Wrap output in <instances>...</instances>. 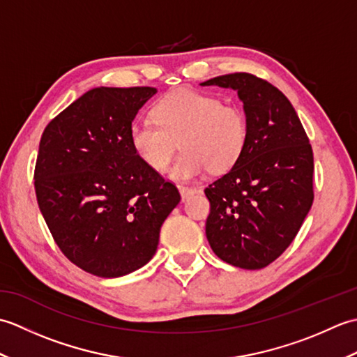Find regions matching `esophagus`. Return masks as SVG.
I'll return each mask as SVG.
<instances>
[{
	"mask_svg": "<svg viewBox=\"0 0 357 357\" xmlns=\"http://www.w3.org/2000/svg\"><path fill=\"white\" fill-rule=\"evenodd\" d=\"M178 188H179V193H181V198H183V201L188 199L190 196H193V195L199 192L196 187H188V185H179Z\"/></svg>",
	"mask_w": 357,
	"mask_h": 357,
	"instance_id": "34e87169",
	"label": "esophagus"
}]
</instances>
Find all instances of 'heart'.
Here are the masks:
<instances>
[{
  "label": "heart",
  "instance_id": "1",
  "mask_svg": "<svg viewBox=\"0 0 357 357\" xmlns=\"http://www.w3.org/2000/svg\"><path fill=\"white\" fill-rule=\"evenodd\" d=\"M155 124L136 123L130 144L144 162L164 170L174 151L184 150L170 167L174 179H192L208 169L230 170L247 146L248 123L238 105L198 90H176L162 96L151 109Z\"/></svg>",
  "mask_w": 357,
  "mask_h": 357
}]
</instances>
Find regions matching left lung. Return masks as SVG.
<instances>
[{
  "label": "left lung",
  "mask_w": 357,
  "mask_h": 357,
  "mask_svg": "<svg viewBox=\"0 0 357 357\" xmlns=\"http://www.w3.org/2000/svg\"><path fill=\"white\" fill-rule=\"evenodd\" d=\"M201 86L236 90L248 123L239 161L204 190L208 244L224 262L259 270L285 252L312 208L313 150L291 102L268 81L239 72Z\"/></svg>",
  "instance_id": "8db88e82"
}]
</instances>
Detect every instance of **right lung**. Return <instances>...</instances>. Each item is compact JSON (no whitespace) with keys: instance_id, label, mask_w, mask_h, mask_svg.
<instances>
[{"instance_id":"1","label":"right lung","mask_w":357,"mask_h":357,"mask_svg":"<svg viewBox=\"0 0 357 357\" xmlns=\"http://www.w3.org/2000/svg\"><path fill=\"white\" fill-rule=\"evenodd\" d=\"M155 87H96L44 128L35 192L64 256L100 278L144 267L181 195L135 153L130 128Z\"/></svg>"}]
</instances>
